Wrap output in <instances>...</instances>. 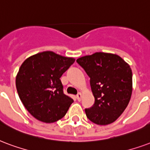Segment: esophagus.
Returning <instances> with one entry per match:
<instances>
[{
  "label": "esophagus",
  "instance_id": "34e87169",
  "mask_svg": "<svg viewBox=\"0 0 150 150\" xmlns=\"http://www.w3.org/2000/svg\"><path fill=\"white\" fill-rule=\"evenodd\" d=\"M81 98H82V94H81V93H78L77 95H76V98H77V100L80 101Z\"/></svg>",
  "mask_w": 150,
  "mask_h": 150
}]
</instances>
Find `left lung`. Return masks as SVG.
Instances as JSON below:
<instances>
[{
  "label": "left lung",
  "instance_id": "obj_1",
  "mask_svg": "<svg viewBox=\"0 0 150 150\" xmlns=\"http://www.w3.org/2000/svg\"><path fill=\"white\" fill-rule=\"evenodd\" d=\"M76 62L90 77L94 105L85 109L87 118L98 125L114 122L128 106L132 94V71L120 56L96 52Z\"/></svg>",
  "mask_w": 150,
  "mask_h": 150
}]
</instances>
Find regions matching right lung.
I'll list each match as a JSON object with an SVG mask.
<instances>
[{"label":"right lung","instance_id":"add662e5","mask_svg":"<svg viewBox=\"0 0 150 150\" xmlns=\"http://www.w3.org/2000/svg\"><path fill=\"white\" fill-rule=\"evenodd\" d=\"M75 59L44 52L25 59L16 78L17 93L25 108L43 122L64 117L74 100L64 93L62 75Z\"/></svg>","mask_w":150,"mask_h":150}]
</instances>
